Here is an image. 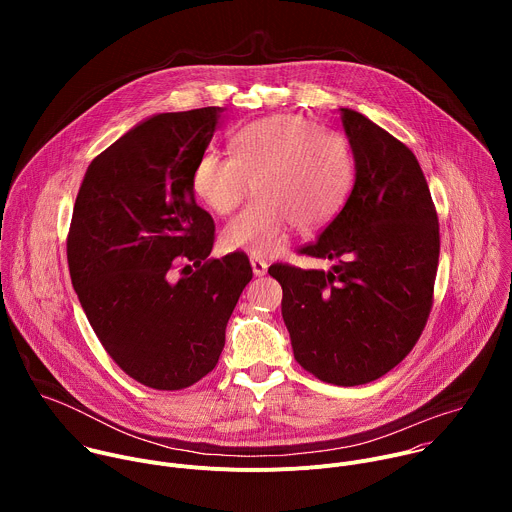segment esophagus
Returning <instances> with one entry per match:
<instances>
[{
    "label": "esophagus",
    "mask_w": 512,
    "mask_h": 512,
    "mask_svg": "<svg viewBox=\"0 0 512 512\" xmlns=\"http://www.w3.org/2000/svg\"><path fill=\"white\" fill-rule=\"evenodd\" d=\"M251 267H253V273H255L257 277H261V275L267 273V261L261 259V257H257V255H251Z\"/></svg>",
    "instance_id": "esophagus-1"
}]
</instances>
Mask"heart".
I'll use <instances>...</instances> for the list:
<instances>
[{
    "mask_svg": "<svg viewBox=\"0 0 512 512\" xmlns=\"http://www.w3.org/2000/svg\"><path fill=\"white\" fill-rule=\"evenodd\" d=\"M231 156L206 150L194 164L192 190L216 214H231L255 188L257 198L225 227L223 245L253 255L281 249L294 227L310 233L344 206L354 162L348 141L298 113H281L241 127Z\"/></svg>",
    "mask_w": 512,
    "mask_h": 512,
    "instance_id": "1",
    "label": "heart"
}]
</instances>
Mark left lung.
<instances>
[{"label": "left lung", "instance_id": "8db88e82", "mask_svg": "<svg viewBox=\"0 0 512 512\" xmlns=\"http://www.w3.org/2000/svg\"><path fill=\"white\" fill-rule=\"evenodd\" d=\"M342 125L354 186L334 221L298 253L330 271L275 263L294 356L316 379L354 387L381 379L411 352L431 306L440 223L415 154L352 109Z\"/></svg>", "mask_w": 512, "mask_h": 512}]
</instances>
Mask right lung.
<instances>
[{
	"label": "right lung",
	"instance_id": "obj_1",
	"mask_svg": "<svg viewBox=\"0 0 512 512\" xmlns=\"http://www.w3.org/2000/svg\"><path fill=\"white\" fill-rule=\"evenodd\" d=\"M223 111L135 125L91 162L72 208L66 259L89 324L125 375L158 391L186 389L216 367L253 277L245 253L208 259L214 221L192 190Z\"/></svg>",
	"mask_w": 512,
	"mask_h": 512
}]
</instances>
